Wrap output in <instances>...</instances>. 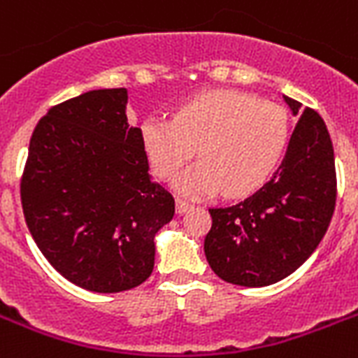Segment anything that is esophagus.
Instances as JSON below:
<instances>
[{
    "instance_id": "obj_1",
    "label": "esophagus",
    "mask_w": 358,
    "mask_h": 358,
    "mask_svg": "<svg viewBox=\"0 0 358 358\" xmlns=\"http://www.w3.org/2000/svg\"><path fill=\"white\" fill-rule=\"evenodd\" d=\"M190 207H192V205H190V203H188L187 199H181V197H177V199H176V210H177V214L187 213V210Z\"/></svg>"
}]
</instances>
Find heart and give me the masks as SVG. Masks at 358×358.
I'll return each mask as SVG.
<instances>
[{
  "label": "heart",
  "instance_id": "b5f03b06",
  "mask_svg": "<svg viewBox=\"0 0 358 358\" xmlns=\"http://www.w3.org/2000/svg\"><path fill=\"white\" fill-rule=\"evenodd\" d=\"M290 136L287 110L236 90H208L182 103L173 120L153 116L140 125L145 155L161 179H171L194 155L199 161L176 179L185 196L222 190L253 192L275 170Z\"/></svg>",
  "mask_w": 358,
  "mask_h": 358
}]
</instances>
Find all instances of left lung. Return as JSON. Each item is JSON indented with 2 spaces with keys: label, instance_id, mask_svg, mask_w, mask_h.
Returning <instances> with one entry per match:
<instances>
[{
  "label": "left lung",
  "instance_id": "left-lung-1",
  "mask_svg": "<svg viewBox=\"0 0 358 358\" xmlns=\"http://www.w3.org/2000/svg\"><path fill=\"white\" fill-rule=\"evenodd\" d=\"M301 113L287 155L253 196L208 208L205 257L213 271L240 287H268L296 271L324 238L336 205L333 142L316 110L285 96Z\"/></svg>",
  "mask_w": 358,
  "mask_h": 358
}]
</instances>
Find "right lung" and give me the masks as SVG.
<instances>
[{
    "label": "right lung",
    "instance_id": "obj_1",
    "mask_svg": "<svg viewBox=\"0 0 358 358\" xmlns=\"http://www.w3.org/2000/svg\"><path fill=\"white\" fill-rule=\"evenodd\" d=\"M127 90L103 88L59 103L29 142L20 196L34 242L77 287L114 294L138 287L155 264V234L176 214L151 181Z\"/></svg>",
    "mask_w": 358,
    "mask_h": 358
}]
</instances>
